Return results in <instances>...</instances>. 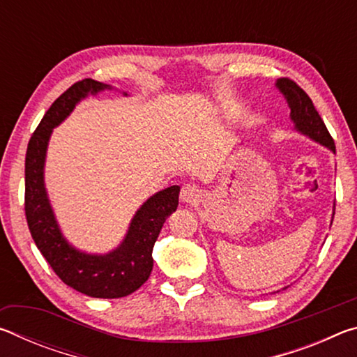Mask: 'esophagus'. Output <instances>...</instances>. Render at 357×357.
Listing matches in <instances>:
<instances>
[{"mask_svg":"<svg viewBox=\"0 0 357 357\" xmlns=\"http://www.w3.org/2000/svg\"><path fill=\"white\" fill-rule=\"evenodd\" d=\"M202 198V189L195 184H185L181 190V200L184 203L193 204Z\"/></svg>","mask_w":357,"mask_h":357,"instance_id":"34e87169","label":"esophagus"}]
</instances>
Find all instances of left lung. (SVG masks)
<instances>
[{
	"label": "left lung",
	"instance_id": "8db88e82",
	"mask_svg": "<svg viewBox=\"0 0 357 357\" xmlns=\"http://www.w3.org/2000/svg\"><path fill=\"white\" fill-rule=\"evenodd\" d=\"M277 88L285 96L288 105L291 108L289 116H291L293 123L296 124V129L302 132V134L309 135L312 140L331 148L335 153L334 138L331 137L324 121L318 114L315 105H313L312 99L307 96L304 89L296 82L289 80V78L277 80Z\"/></svg>",
	"mask_w": 357,
	"mask_h": 357
}]
</instances>
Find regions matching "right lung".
I'll use <instances>...</instances> for the list:
<instances>
[{
	"label": "right lung",
	"instance_id": "add662e5",
	"mask_svg": "<svg viewBox=\"0 0 357 357\" xmlns=\"http://www.w3.org/2000/svg\"><path fill=\"white\" fill-rule=\"evenodd\" d=\"M110 89L84 78L53 102L29 138L25 157V215L29 233L47 263L66 285L91 298L114 299L137 291L153 271V247L162 225L178 208L179 185L157 192L130 222L128 236L107 255L78 252L63 238L44 187V162L52 129L91 93Z\"/></svg>",
	"mask_w": 357,
	"mask_h": 357
}]
</instances>
